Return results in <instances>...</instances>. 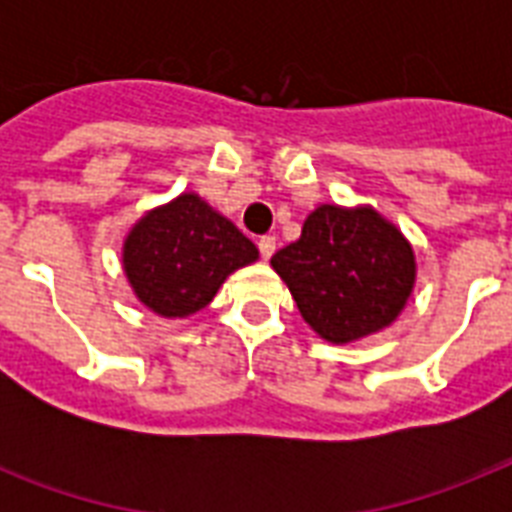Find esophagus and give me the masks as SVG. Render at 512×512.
<instances>
[{"label":"esophagus","mask_w":512,"mask_h":512,"mask_svg":"<svg viewBox=\"0 0 512 512\" xmlns=\"http://www.w3.org/2000/svg\"><path fill=\"white\" fill-rule=\"evenodd\" d=\"M257 249H260V257L268 260V257L276 252V239H273V236H263V239L257 241Z\"/></svg>","instance_id":"1"}]
</instances>
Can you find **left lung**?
I'll return each instance as SVG.
<instances>
[{"instance_id": "left-lung-1", "label": "left lung", "mask_w": 512, "mask_h": 512, "mask_svg": "<svg viewBox=\"0 0 512 512\" xmlns=\"http://www.w3.org/2000/svg\"><path fill=\"white\" fill-rule=\"evenodd\" d=\"M303 319L329 342H350L396 321L414 287V252L374 209L321 204L300 239L271 257Z\"/></svg>"}]
</instances>
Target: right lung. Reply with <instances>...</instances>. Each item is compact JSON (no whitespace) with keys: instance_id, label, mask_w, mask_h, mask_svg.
I'll return each instance as SVG.
<instances>
[{"instance_id":"right-lung-1","label":"right lung","mask_w":512,"mask_h":512,"mask_svg":"<svg viewBox=\"0 0 512 512\" xmlns=\"http://www.w3.org/2000/svg\"><path fill=\"white\" fill-rule=\"evenodd\" d=\"M257 247L196 193L148 212L124 241V273L135 295L164 319H185L212 303Z\"/></svg>"}]
</instances>
